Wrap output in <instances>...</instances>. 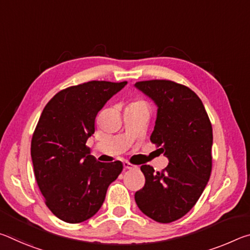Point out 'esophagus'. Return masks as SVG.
I'll use <instances>...</instances> for the list:
<instances>
[{"mask_svg":"<svg viewBox=\"0 0 250 250\" xmlns=\"http://www.w3.org/2000/svg\"><path fill=\"white\" fill-rule=\"evenodd\" d=\"M124 167H125V170H133V168H135L137 167L133 166V164H131V163L124 162Z\"/></svg>","mask_w":250,"mask_h":250,"instance_id":"34e87169","label":"esophagus"}]
</instances>
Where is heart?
<instances>
[{
  "mask_svg": "<svg viewBox=\"0 0 250 250\" xmlns=\"http://www.w3.org/2000/svg\"><path fill=\"white\" fill-rule=\"evenodd\" d=\"M130 105H138V107H145V108H147V107H146V104L145 103V101H142V100L134 101V103H132Z\"/></svg>",
  "mask_w": 250,
  "mask_h": 250,
  "instance_id": "obj_1",
  "label": "heart"
}]
</instances>
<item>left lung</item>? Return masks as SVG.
<instances>
[{"label": "left lung", "instance_id": "obj_1", "mask_svg": "<svg viewBox=\"0 0 250 250\" xmlns=\"http://www.w3.org/2000/svg\"><path fill=\"white\" fill-rule=\"evenodd\" d=\"M134 87L153 101L158 112L150 140L164 152L167 167L142 166L146 184L135 192L143 214L159 223L183 217L196 204L211 171L213 129L202 100L171 80H146Z\"/></svg>", "mask_w": 250, "mask_h": 250}]
</instances>
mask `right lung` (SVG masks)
<instances>
[{"label": "right lung", "mask_w": 250, "mask_h": 250, "mask_svg": "<svg viewBox=\"0 0 250 250\" xmlns=\"http://www.w3.org/2000/svg\"><path fill=\"white\" fill-rule=\"evenodd\" d=\"M126 83L92 80L66 88L42 112L31 143L34 173L46 205L62 221L94 216L124 168L120 161H97L86 142L95 133L97 113Z\"/></svg>", "instance_id": "add662e5"}]
</instances>
